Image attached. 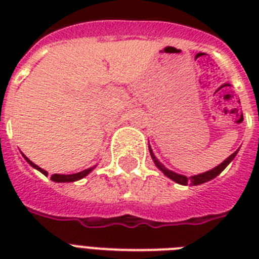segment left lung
Returning a JSON list of instances; mask_svg holds the SVG:
<instances>
[{"label": "left lung", "instance_id": "8db88e82", "mask_svg": "<svg viewBox=\"0 0 259 259\" xmlns=\"http://www.w3.org/2000/svg\"><path fill=\"white\" fill-rule=\"evenodd\" d=\"M238 150H235V152H234V153L231 154L230 157L226 158L225 161L222 162V164H219L217 168H213V169H211V170H207V172H204V173H200V175H195V176L187 177V176H183V175H179V173L172 172V170H169V169H166L165 166L162 165L161 162L158 161L157 158H156V156H154L153 152H152V149H150V146H149L150 156H152V158H153V161H154V164H156V166H157L158 169L161 170V172L164 173L166 177H169L170 180H173L175 183H177V184H181V185H188V184L199 185V184H203V183H207V181H209V180H212V179H215L218 175H221L222 170L225 169L226 166L229 165L230 162L233 161L234 157L237 156Z\"/></svg>", "mask_w": 259, "mask_h": 259}]
</instances>
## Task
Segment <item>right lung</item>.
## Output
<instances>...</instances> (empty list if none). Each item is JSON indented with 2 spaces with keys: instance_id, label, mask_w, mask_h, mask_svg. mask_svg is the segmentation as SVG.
I'll list each match as a JSON object with an SVG mask.
<instances>
[{
  "instance_id": "1",
  "label": "right lung",
  "mask_w": 259,
  "mask_h": 259,
  "mask_svg": "<svg viewBox=\"0 0 259 259\" xmlns=\"http://www.w3.org/2000/svg\"><path fill=\"white\" fill-rule=\"evenodd\" d=\"M24 158H25L26 161L29 162V165L33 166L34 169L40 170V172H41L42 175H46V176H47V175H48V172H47V170L41 169L40 166H37V165H36V164H33V162L30 161L29 158L25 157V156H24ZM95 166H97V165H95ZM95 166H93V168H89V169L82 170V172L74 173V175H58V173H55V175H52V176H51V180L56 181V183H71V181L80 180V179H83V177H86L87 175H89V173L91 172V170H93L94 168H95Z\"/></svg>"
}]
</instances>
